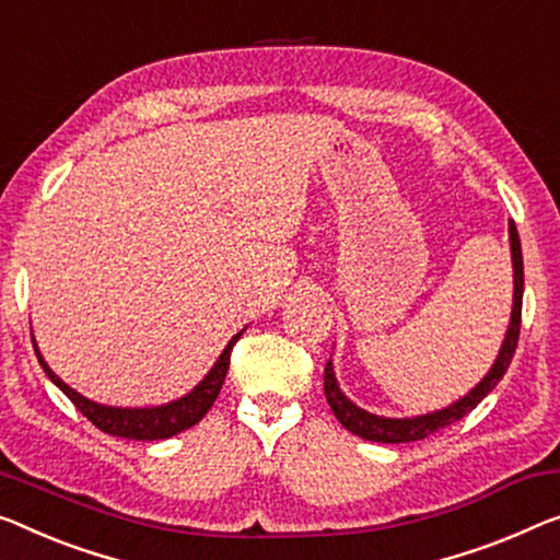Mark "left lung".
Segmentation results:
<instances>
[{
    "mask_svg": "<svg viewBox=\"0 0 560 560\" xmlns=\"http://www.w3.org/2000/svg\"><path fill=\"white\" fill-rule=\"evenodd\" d=\"M508 236H511V261H513V308H511V322H508V331L503 345L498 349V357L493 366H490L486 377L475 385L467 395L455 399L453 405L442 407L435 412H424L415 417H385L366 412L362 407H357L345 392H341L337 374H334L331 360L324 370V395L337 420L345 424L349 432L360 435L362 440L372 442H387V445H397V442H415L424 440L432 432H438L447 424L463 420L467 412H472L482 399H486L495 385L503 380V374L511 366V360L518 347V334H521V306H523V254H521V238L515 223H508Z\"/></svg>",
    "mask_w": 560,
    "mask_h": 560,
    "instance_id": "1",
    "label": "left lung"
}]
</instances>
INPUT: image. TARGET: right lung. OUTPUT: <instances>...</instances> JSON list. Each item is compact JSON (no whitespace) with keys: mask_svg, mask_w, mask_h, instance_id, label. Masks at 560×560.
Returning <instances> with one entry per match:
<instances>
[{"mask_svg":"<svg viewBox=\"0 0 560 560\" xmlns=\"http://www.w3.org/2000/svg\"><path fill=\"white\" fill-rule=\"evenodd\" d=\"M244 334L241 329L238 334H233V339L223 349L219 360L208 370V374L198 385L186 392V395L173 399V402L165 405H153V407H113V405H100L95 399H90L85 395H80L78 389H72L67 382H62L57 374L49 370V364L45 362V357L39 354L37 341L32 337V347H35L37 362L52 385L60 387L70 402L78 407V410L88 417L90 422L95 424L97 430L107 432V435L115 438H128V440H168L178 432L194 428L196 422H200L206 417V412L211 410V405L219 397V392L223 387V380H226L229 372V362H231V349L236 345V339Z\"/></svg>","mask_w":560,"mask_h":560,"instance_id":"1","label":"right lung"}]
</instances>
